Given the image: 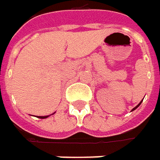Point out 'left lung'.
<instances>
[{
  "mask_svg": "<svg viewBox=\"0 0 160 160\" xmlns=\"http://www.w3.org/2000/svg\"><path fill=\"white\" fill-rule=\"evenodd\" d=\"M142 101H143V100H142ZM142 102H140V103H139V104H138V105H137V106H135V107L133 108H132V111H133V110H134V109H136V108H138L139 106H140V105H141V103H142Z\"/></svg>",
  "mask_w": 160,
  "mask_h": 160,
  "instance_id": "8db88e82",
  "label": "left lung"
}]
</instances>
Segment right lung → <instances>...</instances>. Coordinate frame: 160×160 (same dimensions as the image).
I'll return each instance as SVG.
<instances>
[{
    "instance_id": "1",
    "label": "right lung",
    "mask_w": 160,
    "mask_h": 160,
    "mask_svg": "<svg viewBox=\"0 0 160 160\" xmlns=\"http://www.w3.org/2000/svg\"><path fill=\"white\" fill-rule=\"evenodd\" d=\"M50 116H51V115H50ZM50 116H38L37 118H42V119H43V118H48V117H50Z\"/></svg>"
}]
</instances>
